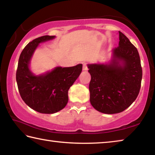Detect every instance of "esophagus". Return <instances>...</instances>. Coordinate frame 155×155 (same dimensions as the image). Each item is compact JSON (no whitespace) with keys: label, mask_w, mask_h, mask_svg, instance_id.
<instances>
[{"label":"esophagus","mask_w":155,"mask_h":155,"mask_svg":"<svg viewBox=\"0 0 155 155\" xmlns=\"http://www.w3.org/2000/svg\"><path fill=\"white\" fill-rule=\"evenodd\" d=\"M83 70H85V71H86V70H88V68H87V63L85 62L83 63Z\"/></svg>","instance_id":"34e87169"}]
</instances>
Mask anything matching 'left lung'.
I'll return each mask as SVG.
<instances>
[{
    "label": "left lung",
    "mask_w": 155,
    "mask_h": 155,
    "mask_svg": "<svg viewBox=\"0 0 155 155\" xmlns=\"http://www.w3.org/2000/svg\"><path fill=\"white\" fill-rule=\"evenodd\" d=\"M119 46L110 64H89L90 103L97 111L114 114L124 111L140 92L142 68L139 52L119 31Z\"/></svg>",
    "instance_id": "1"
}]
</instances>
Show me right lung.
Returning <instances> with one entry per match:
<instances>
[{
  "label": "right lung",
  "instance_id": "1",
  "mask_svg": "<svg viewBox=\"0 0 155 155\" xmlns=\"http://www.w3.org/2000/svg\"><path fill=\"white\" fill-rule=\"evenodd\" d=\"M54 38L44 35L28 43L21 52L16 71L21 98L31 109L41 114H54L64 108L68 101V90L82 72V64L57 67L39 76L30 71V60L39 44Z\"/></svg>",
  "mask_w": 155,
  "mask_h": 155
}]
</instances>
